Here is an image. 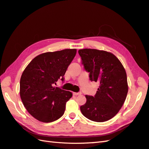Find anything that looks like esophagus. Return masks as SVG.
Listing matches in <instances>:
<instances>
[{
    "label": "esophagus",
    "mask_w": 149,
    "mask_h": 149,
    "mask_svg": "<svg viewBox=\"0 0 149 149\" xmlns=\"http://www.w3.org/2000/svg\"><path fill=\"white\" fill-rule=\"evenodd\" d=\"M73 94L74 95H81L82 94V93L81 92H78V93H76V92H74L73 93Z\"/></svg>",
    "instance_id": "1"
}]
</instances>
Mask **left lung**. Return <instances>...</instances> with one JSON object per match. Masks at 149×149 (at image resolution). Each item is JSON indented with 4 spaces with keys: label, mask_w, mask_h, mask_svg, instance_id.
<instances>
[{
    "label": "left lung",
    "mask_w": 149,
    "mask_h": 149,
    "mask_svg": "<svg viewBox=\"0 0 149 149\" xmlns=\"http://www.w3.org/2000/svg\"><path fill=\"white\" fill-rule=\"evenodd\" d=\"M79 54L91 81L100 84L94 97L86 95L87 102L80 110L91 120L107 121L119 112L126 99L129 87L125 70L111 52L84 49Z\"/></svg>",
    "instance_id": "8db88e82"
}]
</instances>
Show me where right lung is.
Listing matches in <instances>:
<instances>
[{
    "label": "right lung",
    "instance_id": "1",
    "mask_svg": "<svg viewBox=\"0 0 149 149\" xmlns=\"http://www.w3.org/2000/svg\"><path fill=\"white\" fill-rule=\"evenodd\" d=\"M77 49H67L41 54L25 67L20 80V95L25 109L40 122L49 123L64 113L72 93L55 87L63 80L67 67Z\"/></svg>",
    "mask_w": 149,
    "mask_h": 149
}]
</instances>
